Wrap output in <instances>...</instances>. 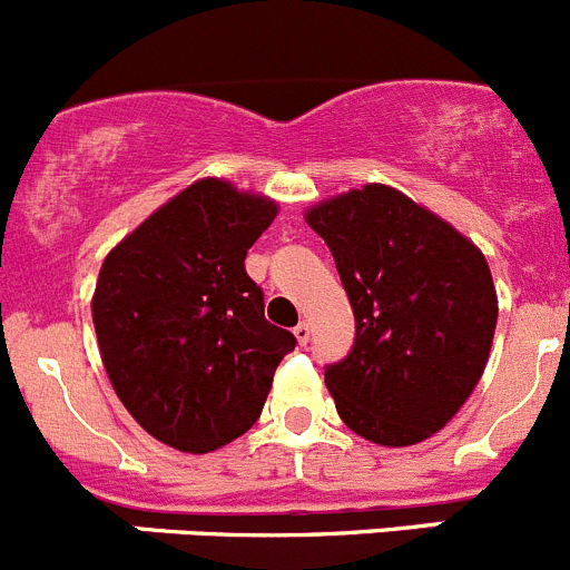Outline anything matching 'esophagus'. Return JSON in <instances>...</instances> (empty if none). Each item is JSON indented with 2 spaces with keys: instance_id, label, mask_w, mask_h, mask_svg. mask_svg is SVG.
Here are the masks:
<instances>
[{
  "instance_id": "34e87169",
  "label": "esophagus",
  "mask_w": 570,
  "mask_h": 570,
  "mask_svg": "<svg viewBox=\"0 0 570 570\" xmlns=\"http://www.w3.org/2000/svg\"><path fill=\"white\" fill-rule=\"evenodd\" d=\"M295 340L301 342V345H306V342L312 340V328H308V323H297L295 325Z\"/></svg>"
}]
</instances>
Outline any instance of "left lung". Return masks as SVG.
Listing matches in <instances>:
<instances>
[{"instance_id":"left-lung-1","label":"left lung","mask_w":570,"mask_h":570,"mask_svg":"<svg viewBox=\"0 0 570 570\" xmlns=\"http://www.w3.org/2000/svg\"><path fill=\"white\" fill-rule=\"evenodd\" d=\"M306 223L356 317L351 353L325 367L342 423L386 449L423 443L460 412L490 358L499 297L488 258L384 184L328 197Z\"/></svg>"}]
</instances>
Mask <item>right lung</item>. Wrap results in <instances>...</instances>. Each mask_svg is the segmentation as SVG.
Returning a JSON list of instances; mask_svg holds the SVG:
<instances>
[{
	"label": "right lung",
	"mask_w": 570,
	"mask_h": 570,
	"mask_svg": "<svg viewBox=\"0 0 570 570\" xmlns=\"http://www.w3.org/2000/svg\"><path fill=\"white\" fill-rule=\"evenodd\" d=\"M278 203L203 178L105 256L91 297L99 356L147 434L208 454L250 429L295 336L264 320L245 273Z\"/></svg>",
	"instance_id": "1"
}]
</instances>
